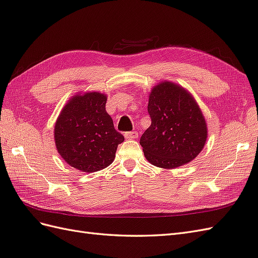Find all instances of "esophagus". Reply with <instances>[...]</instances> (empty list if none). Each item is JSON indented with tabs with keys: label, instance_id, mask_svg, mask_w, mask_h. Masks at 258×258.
<instances>
[{
	"label": "esophagus",
	"instance_id": "1",
	"mask_svg": "<svg viewBox=\"0 0 258 258\" xmlns=\"http://www.w3.org/2000/svg\"><path fill=\"white\" fill-rule=\"evenodd\" d=\"M124 136L125 138H127V140H135V138L138 137V133L137 132H126Z\"/></svg>",
	"mask_w": 258,
	"mask_h": 258
}]
</instances>
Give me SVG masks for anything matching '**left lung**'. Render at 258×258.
Segmentation results:
<instances>
[{"instance_id": "8db88e82", "label": "left lung", "mask_w": 258, "mask_h": 258, "mask_svg": "<svg viewBox=\"0 0 258 258\" xmlns=\"http://www.w3.org/2000/svg\"><path fill=\"white\" fill-rule=\"evenodd\" d=\"M150 126L140 144L156 167L174 169L188 163L203 150L207 124L193 96L181 86L162 82L151 89L148 101Z\"/></svg>"}]
</instances>
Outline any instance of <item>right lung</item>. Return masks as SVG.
I'll use <instances>...</instances> for the list:
<instances>
[{"mask_svg": "<svg viewBox=\"0 0 258 258\" xmlns=\"http://www.w3.org/2000/svg\"><path fill=\"white\" fill-rule=\"evenodd\" d=\"M107 96L97 91L75 95L65 104L54 126L57 153L82 172H95L113 162L124 137L105 111Z\"/></svg>", "mask_w": 258, "mask_h": 258, "instance_id": "1", "label": "right lung"}]
</instances>
